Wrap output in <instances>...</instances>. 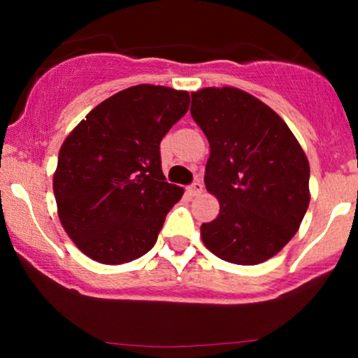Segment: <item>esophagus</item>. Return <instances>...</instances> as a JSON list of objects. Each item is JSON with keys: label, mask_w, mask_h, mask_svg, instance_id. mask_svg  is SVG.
I'll return each instance as SVG.
<instances>
[{"label": "esophagus", "mask_w": 358, "mask_h": 358, "mask_svg": "<svg viewBox=\"0 0 358 358\" xmlns=\"http://www.w3.org/2000/svg\"><path fill=\"white\" fill-rule=\"evenodd\" d=\"M188 192H190V195H193V196H196V195H200V193L203 192V185H202V182H193L190 187H188Z\"/></svg>", "instance_id": "34e87169"}]
</instances>
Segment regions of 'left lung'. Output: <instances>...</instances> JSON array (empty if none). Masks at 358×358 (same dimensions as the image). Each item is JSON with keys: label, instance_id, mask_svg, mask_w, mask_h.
I'll return each instance as SVG.
<instances>
[{"label": "left lung", "instance_id": "1", "mask_svg": "<svg viewBox=\"0 0 358 358\" xmlns=\"http://www.w3.org/2000/svg\"><path fill=\"white\" fill-rule=\"evenodd\" d=\"M190 113L210 145L205 187L220 203L200 227L205 248L232 264H261L293 239L310 205L305 151L269 106L241 89L196 90Z\"/></svg>", "mask_w": 358, "mask_h": 358}]
</instances>
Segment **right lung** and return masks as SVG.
Wrapping results in <instances>:
<instances>
[{"instance_id":"1","label":"right lung","mask_w":358,"mask_h":358,"mask_svg":"<svg viewBox=\"0 0 358 358\" xmlns=\"http://www.w3.org/2000/svg\"><path fill=\"white\" fill-rule=\"evenodd\" d=\"M190 94L139 84L96 106L60 148L53 193L65 232L85 256L124 264L155 245L183 188L162 171L159 143Z\"/></svg>"}]
</instances>
